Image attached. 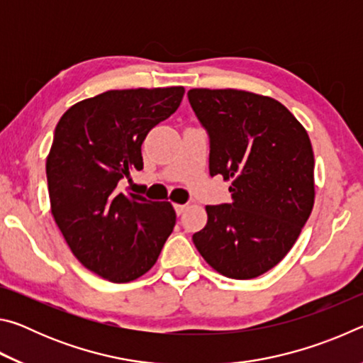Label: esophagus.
<instances>
[{
    "label": "esophagus",
    "instance_id": "obj_1",
    "mask_svg": "<svg viewBox=\"0 0 363 363\" xmlns=\"http://www.w3.org/2000/svg\"><path fill=\"white\" fill-rule=\"evenodd\" d=\"M187 205H181V203H174V210H176V214L177 216H181V214L184 213V210H186Z\"/></svg>",
    "mask_w": 363,
    "mask_h": 363
}]
</instances>
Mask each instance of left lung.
<instances>
[{
	"instance_id": "1",
	"label": "left lung",
	"mask_w": 363,
	"mask_h": 363,
	"mask_svg": "<svg viewBox=\"0 0 363 363\" xmlns=\"http://www.w3.org/2000/svg\"><path fill=\"white\" fill-rule=\"evenodd\" d=\"M187 96L210 134V174L232 181V201L206 206L208 223L192 240L216 272L259 277L293 248L314 206L309 134L272 97L230 88Z\"/></svg>"
}]
</instances>
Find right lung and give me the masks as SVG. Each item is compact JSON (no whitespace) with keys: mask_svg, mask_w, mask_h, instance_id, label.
<instances>
[{"mask_svg":"<svg viewBox=\"0 0 363 363\" xmlns=\"http://www.w3.org/2000/svg\"><path fill=\"white\" fill-rule=\"evenodd\" d=\"M182 86L112 89L79 101L60 116L46 158L51 213L77 259L113 284L153 267L176 224L169 201L121 194L140 171L144 139L174 113Z\"/></svg>","mask_w":363,"mask_h":363,"instance_id":"add662e5","label":"right lung"}]
</instances>
